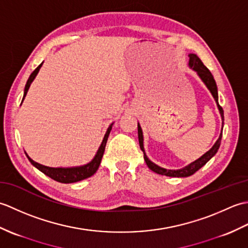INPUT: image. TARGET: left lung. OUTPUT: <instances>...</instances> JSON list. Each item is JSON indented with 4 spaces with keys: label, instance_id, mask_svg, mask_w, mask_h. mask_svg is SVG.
<instances>
[{
    "label": "left lung",
    "instance_id": "1",
    "mask_svg": "<svg viewBox=\"0 0 248 248\" xmlns=\"http://www.w3.org/2000/svg\"><path fill=\"white\" fill-rule=\"evenodd\" d=\"M188 67L191 68L192 70H194L195 72L197 73V76L200 78V80H202L204 85L207 86V88L211 93V94L213 96L215 102L217 104V108L219 110V114H220V117H222V124L224 127V110L222 108V107L218 104V93H217V83H215L214 78L212 76V73L210 72V70L208 69L207 67H205L202 62L200 61L199 57L196 54H188ZM223 127H222V132H220L219 136L217 140L215 141V144L212 146V148L210 149L209 151L205 152L204 155H202V156L199 157V159L195 160L194 162L189 163L188 165L184 166L183 168H180V170H166V168H163L159 165L155 164L154 162H151L148 156H147L145 149H144V135H143V130H141L140 124H138V133H139V141H140V147L141 151L144 152V159L147 166H148L152 171H155L156 173H159V175H163V176H167V177H177V178H184V177H188V176H192L193 173L196 172L198 170H200L203 165L207 164V162L211 160V157H213L215 155H217V152L220 146V140H222V135H223Z\"/></svg>",
    "mask_w": 248,
    "mask_h": 248
}]
</instances>
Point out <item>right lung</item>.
Returning <instances> with one entry per match:
<instances>
[{"label": "right lung", "mask_w": 248, "mask_h": 248, "mask_svg": "<svg viewBox=\"0 0 248 248\" xmlns=\"http://www.w3.org/2000/svg\"><path fill=\"white\" fill-rule=\"evenodd\" d=\"M43 64H44V62H41V64L38 67H37L33 72H31V75L30 76L28 82H26L22 102H23V100L26 96V93H28V91H29L31 82L35 80L36 76L38 75V72L40 70L41 66H43ZM22 102H21V103H22ZM113 124H114V123L109 124V127L107 130V133H105V135H104L103 140H102L101 145H100V147H99L97 154L94 155L93 159L89 163H87V164H84V165H81V166H73V167H49V166H45L43 164H39V163L33 161L28 155L26 152H25V155H26V156H28V159L31 162V165L35 166L37 170H40L41 172H44L46 176L50 177L51 179H53V180H55L57 182L75 183V182H78V181L84 180V179L92 177L93 173L98 170L100 163H101V160H102L104 150H105V145H107L108 135H109L110 130H112Z\"/></svg>", "instance_id": "right-lung-1"}]
</instances>
